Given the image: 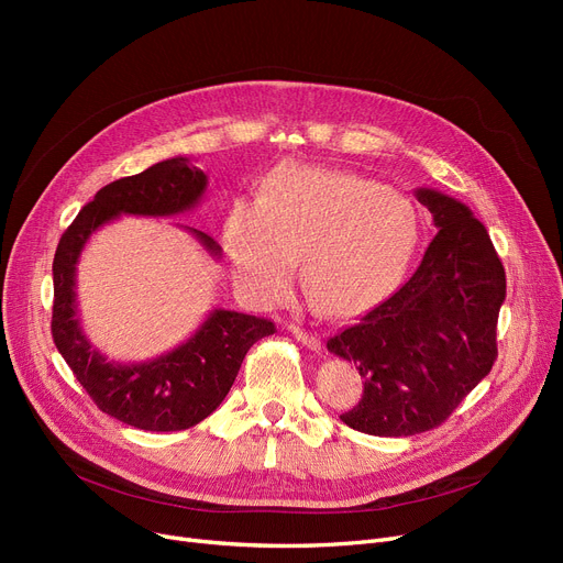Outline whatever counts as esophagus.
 <instances>
[{
	"label": "esophagus",
	"mask_w": 563,
	"mask_h": 563,
	"mask_svg": "<svg viewBox=\"0 0 563 563\" xmlns=\"http://www.w3.org/2000/svg\"><path fill=\"white\" fill-rule=\"evenodd\" d=\"M287 331L297 338L301 344H306L308 349H312V351H319L321 349V342H319V338L317 335H312V333H308V331H303V329H299V327H287Z\"/></svg>",
	"instance_id": "34e87169"
}]
</instances>
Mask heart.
Segmentation results:
<instances>
[{
  "instance_id": "1",
  "label": "heart",
  "mask_w": 563,
  "mask_h": 563,
  "mask_svg": "<svg viewBox=\"0 0 563 563\" xmlns=\"http://www.w3.org/2000/svg\"><path fill=\"white\" fill-rule=\"evenodd\" d=\"M418 232L406 194L356 173L291 164L264 177L255 202L228 207L221 242L234 285L257 306L285 297L299 260L310 301L327 314H351L401 278Z\"/></svg>"
}]
</instances>
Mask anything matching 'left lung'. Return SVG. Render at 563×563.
<instances>
[{"label":"left lung","mask_w":563,"mask_h":563,"mask_svg":"<svg viewBox=\"0 0 563 563\" xmlns=\"http://www.w3.org/2000/svg\"><path fill=\"white\" fill-rule=\"evenodd\" d=\"M416 196L438 228L416 274L327 342L365 386L340 420L369 435H416L445 422L497 358L507 276L490 236L461 200L435 189Z\"/></svg>","instance_id":"left-lung-1"}]
</instances>
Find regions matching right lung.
<instances>
[{"label":"right lung","instance_id":"1","mask_svg":"<svg viewBox=\"0 0 563 563\" xmlns=\"http://www.w3.org/2000/svg\"><path fill=\"white\" fill-rule=\"evenodd\" d=\"M207 175L187 157H173L102 187L64 232L56 246L52 338L81 388L107 416L143 431H183L219 408L249 349L274 335L272 319L234 310H212L198 331L168 353L143 363H115L100 353L79 327L77 262L100 225L121 214L175 217L194 210ZM189 232L212 257L221 246L210 234Z\"/></svg>","mask_w":563,"mask_h":563}]
</instances>
